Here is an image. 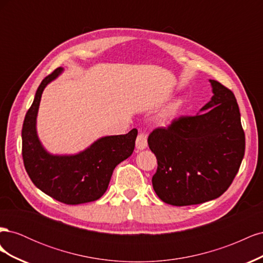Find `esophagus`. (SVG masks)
Masks as SVG:
<instances>
[{
  "label": "esophagus",
  "mask_w": 263,
  "mask_h": 263,
  "mask_svg": "<svg viewBox=\"0 0 263 263\" xmlns=\"http://www.w3.org/2000/svg\"><path fill=\"white\" fill-rule=\"evenodd\" d=\"M147 146H148L147 135L145 133H140L136 139V148L138 150H144L147 148Z\"/></svg>",
  "instance_id": "esophagus-1"
}]
</instances>
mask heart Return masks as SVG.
Masks as SVG:
<instances>
[{
  "label": "heart",
  "mask_w": 263,
  "mask_h": 263,
  "mask_svg": "<svg viewBox=\"0 0 263 263\" xmlns=\"http://www.w3.org/2000/svg\"><path fill=\"white\" fill-rule=\"evenodd\" d=\"M179 106H180L179 103H176V104H174V105H173V106L168 110V112H166V116H168V115H171L172 113L176 112V110L179 108Z\"/></svg>",
  "instance_id": "obj_1"
}]
</instances>
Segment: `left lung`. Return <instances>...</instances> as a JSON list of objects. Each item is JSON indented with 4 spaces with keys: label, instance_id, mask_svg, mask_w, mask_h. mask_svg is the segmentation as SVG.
<instances>
[{
    "label": "left lung",
    "instance_id": "1",
    "mask_svg": "<svg viewBox=\"0 0 263 263\" xmlns=\"http://www.w3.org/2000/svg\"><path fill=\"white\" fill-rule=\"evenodd\" d=\"M214 95L201 114L181 116L148 137L158 168L153 186L174 206L219 197L232 184L245 155V133L234 93L210 80Z\"/></svg>",
    "mask_w": 263,
    "mask_h": 263
}]
</instances>
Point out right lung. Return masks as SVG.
<instances>
[{
	"mask_svg": "<svg viewBox=\"0 0 263 263\" xmlns=\"http://www.w3.org/2000/svg\"><path fill=\"white\" fill-rule=\"evenodd\" d=\"M62 72L57 68L42 81L22 129V156L34 184L47 195L68 205L97 201L105 193L115 166L134 151L137 129L126 135L102 137L82 153L53 156L38 139L36 117L46 85Z\"/></svg>",
	"mask_w": 263,
	"mask_h": 263,
	"instance_id": "right-lung-1",
	"label": "right lung"
}]
</instances>
